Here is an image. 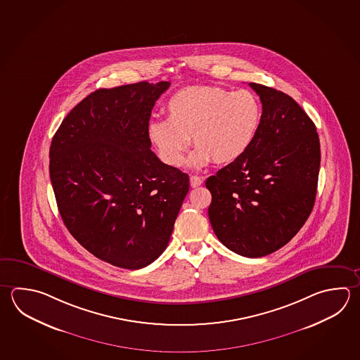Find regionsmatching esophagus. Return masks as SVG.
<instances>
[{
  "label": "esophagus",
  "mask_w": 360,
  "mask_h": 360,
  "mask_svg": "<svg viewBox=\"0 0 360 360\" xmlns=\"http://www.w3.org/2000/svg\"><path fill=\"white\" fill-rule=\"evenodd\" d=\"M202 182H204V179H202L201 176H192L190 178L191 187H193V188H195V187H198V186H201Z\"/></svg>",
  "instance_id": "1"
}]
</instances>
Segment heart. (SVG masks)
<instances>
[{
    "mask_svg": "<svg viewBox=\"0 0 360 360\" xmlns=\"http://www.w3.org/2000/svg\"><path fill=\"white\" fill-rule=\"evenodd\" d=\"M164 113L165 121H154L148 129L158 155L167 165L179 167L192 139L197 149L190 164L201 168L212 160L229 164L245 155L257 136L262 110L250 90L197 85L172 95Z\"/></svg>",
    "mask_w": 360,
    "mask_h": 360,
    "instance_id": "heart-1",
    "label": "heart"
}]
</instances>
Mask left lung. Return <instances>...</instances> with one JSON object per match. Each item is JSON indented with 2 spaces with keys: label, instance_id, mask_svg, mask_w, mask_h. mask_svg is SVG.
<instances>
[{
  "label": "left lung",
  "instance_id": "8db88e82",
  "mask_svg": "<svg viewBox=\"0 0 360 360\" xmlns=\"http://www.w3.org/2000/svg\"><path fill=\"white\" fill-rule=\"evenodd\" d=\"M262 103L257 136L245 155L206 179L217 239L245 257L278 251L304 225L317 193L319 134L292 96L250 82Z\"/></svg>",
  "mask_w": 360,
  "mask_h": 360
}]
</instances>
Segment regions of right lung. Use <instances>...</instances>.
Returning <instances> with one entry per match:
<instances>
[{
    "mask_svg": "<svg viewBox=\"0 0 360 360\" xmlns=\"http://www.w3.org/2000/svg\"><path fill=\"white\" fill-rule=\"evenodd\" d=\"M170 82L98 89L72 109L49 149L63 223L110 265L137 270L169 243L190 176L151 151V109Z\"/></svg>",
    "mask_w": 360,
    "mask_h": 360,
    "instance_id": "add662e5",
    "label": "right lung"
}]
</instances>
